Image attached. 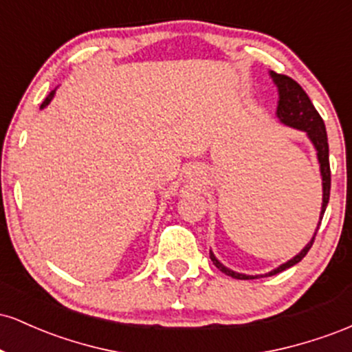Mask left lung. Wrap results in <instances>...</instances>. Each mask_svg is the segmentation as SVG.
Listing matches in <instances>:
<instances>
[{
  "label": "left lung",
  "mask_w": 352,
  "mask_h": 352,
  "mask_svg": "<svg viewBox=\"0 0 352 352\" xmlns=\"http://www.w3.org/2000/svg\"><path fill=\"white\" fill-rule=\"evenodd\" d=\"M270 78L273 79L274 86L278 89V106H276V117L283 125H288L292 129H298L302 131L308 135L309 142L313 144L314 151H316V157L319 162V172H321V185H322V204H321V212H319V221L318 227L314 230L313 238L308 241V245L301 250L300 253L294 254L292 260H288L286 263H283L272 272L265 274H245L233 272L225 266L221 261H218V258L213 254L210 250V258H212L213 265L220 270L221 273L228 274V276L236 278V280H254V278H263V276H273L285 270L292 268L296 263H300L302 258L306 256L309 252V248L313 246L314 236H316L319 225H321L322 215H324L326 207H328L329 201V190H331V170H329V145H328V135H326V125L322 122L321 116L318 114V111L314 109L313 102L308 98L302 87L296 80H293L288 76L276 74V72L270 71Z\"/></svg>",
  "instance_id": "obj_1"
}]
</instances>
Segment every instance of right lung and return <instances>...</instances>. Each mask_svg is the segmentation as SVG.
<instances>
[{
    "mask_svg": "<svg viewBox=\"0 0 352 352\" xmlns=\"http://www.w3.org/2000/svg\"><path fill=\"white\" fill-rule=\"evenodd\" d=\"M54 94H56V89H54V91H51V92H50V96H47V98H46V99H44V102L41 104V109H44V107H46V106H47V104H50V102H51V100H52V98H54Z\"/></svg>",
    "mask_w": 352,
    "mask_h": 352,
    "instance_id": "add662e5",
    "label": "right lung"
}]
</instances>
